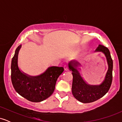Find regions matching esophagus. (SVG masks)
I'll return each mask as SVG.
<instances>
[{
  "mask_svg": "<svg viewBox=\"0 0 122 122\" xmlns=\"http://www.w3.org/2000/svg\"><path fill=\"white\" fill-rule=\"evenodd\" d=\"M68 66L67 65H65L64 66V69L65 71H68Z\"/></svg>",
  "mask_w": 122,
  "mask_h": 122,
  "instance_id": "obj_1",
  "label": "esophagus"
}]
</instances>
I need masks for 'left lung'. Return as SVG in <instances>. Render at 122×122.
Instances as JSON below:
<instances>
[{
  "instance_id": "obj_1",
  "label": "left lung",
  "mask_w": 122,
  "mask_h": 122,
  "mask_svg": "<svg viewBox=\"0 0 122 122\" xmlns=\"http://www.w3.org/2000/svg\"><path fill=\"white\" fill-rule=\"evenodd\" d=\"M95 51H102L107 58L108 69L105 79L100 85H89L86 84L76 69L78 63L72 61L69 63V68L72 71L73 82L72 92L73 96L83 103H92L104 96L111 87L112 81L113 61L110 50L107 47L99 45Z\"/></svg>"
}]
</instances>
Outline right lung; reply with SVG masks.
Instances as JSON below:
<instances>
[{"label":"right lung","mask_w":122,"mask_h":122,"mask_svg":"<svg viewBox=\"0 0 122 122\" xmlns=\"http://www.w3.org/2000/svg\"><path fill=\"white\" fill-rule=\"evenodd\" d=\"M21 45L16 49L11 61V78L15 90L20 96L32 102H40L50 97L55 89L57 80L64 69L51 66L36 77L28 76L21 72L18 66V57Z\"/></svg>","instance_id":"obj_1"}]
</instances>
